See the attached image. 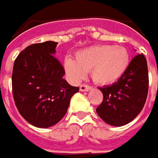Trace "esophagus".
<instances>
[{
	"label": "esophagus",
	"instance_id": "1",
	"mask_svg": "<svg viewBox=\"0 0 158 158\" xmlns=\"http://www.w3.org/2000/svg\"><path fill=\"white\" fill-rule=\"evenodd\" d=\"M90 89H91V87L89 86V85H86V84H81V86H80V90L81 92L89 91Z\"/></svg>",
	"mask_w": 158,
	"mask_h": 158
}]
</instances>
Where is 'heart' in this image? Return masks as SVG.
<instances>
[{"label":"heart","instance_id":"obj_1","mask_svg":"<svg viewBox=\"0 0 158 158\" xmlns=\"http://www.w3.org/2000/svg\"><path fill=\"white\" fill-rule=\"evenodd\" d=\"M130 65V54L125 48L111 45H96L81 49L76 60L66 57L63 68L67 76L74 82H79L91 70L93 81L109 85L118 81Z\"/></svg>","mask_w":158,"mask_h":158}]
</instances>
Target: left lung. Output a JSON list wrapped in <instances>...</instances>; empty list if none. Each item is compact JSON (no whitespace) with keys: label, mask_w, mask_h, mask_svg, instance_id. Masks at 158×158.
I'll use <instances>...</instances> for the list:
<instances>
[{"label":"left lung","mask_w":158,"mask_h":158,"mask_svg":"<svg viewBox=\"0 0 158 158\" xmlns=\"http://www.w3.org/2000/svg\"><path fill=\"white\" fill-rule=\"evenodd\" d=\"M149 89V73L143 54L134 57L125 74L113 84L99 88L103 101L96 112L106 123L123 126L136 118L144 106Z\"/></svg>","instance_id":"left-lung-1"}]
</instances>
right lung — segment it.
<instances>
[{"label":"right lung","mask_w":158,"mask_h":158,"mask_svg":"<svg viewBox=\"0 0 158 158\" xmlns=\"http://www.w3.org/2000/svg\"><path fill=\"white\" fill-rule=\"evenodd\" d=\"M57 42L35 43L22 50L14 63L12 89L18 111L30 124L48 128L65 116L70 99L79 91L69 85L55 56Z\"/></svg>","instance_id":"obj_1"}]
</instances>
